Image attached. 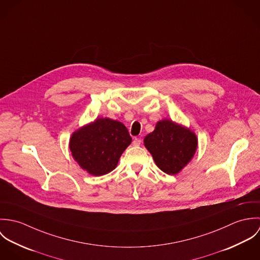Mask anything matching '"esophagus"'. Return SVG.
Returning <instances> with one entry per match:
<instances>
[{
    "instance_id": "obj_1",
    "label": "esophagus",
    "mask_w": 260,
    "mask_h": 260,
    "mask_svg": "<svg viewBox=\"0 0 260 260\" xmlns=\"http://www.w3.org/2000/svg\"><path fill=\"white\" fill-rule=\"evenodd\" d=\"M141 142H142V140H141L140 138H134L132 144H133L134 146H139V145L141 144Z\"/></svg>"
}]
</instances>
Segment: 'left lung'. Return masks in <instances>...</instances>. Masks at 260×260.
Returning a JSON list of instances; mask_svg holds the SVG:
<instances>
[{
  "instance_id": "obj_1",
  "label": "left lung",
  "mask_w": 260,
  "mask_h": 260,
  "mask_svg": "<svg viewBox=\"0 0 260 260\" xmlns=\"http://www.w3.org/2000/svg\"><path fill=\"white\" fill-rule=\"evenodd\" d=\"M145 147L163 172L177 174L193 157L197 138L193 132L171 120H162L144 138Z\"/></svg>"
}]
</instances>
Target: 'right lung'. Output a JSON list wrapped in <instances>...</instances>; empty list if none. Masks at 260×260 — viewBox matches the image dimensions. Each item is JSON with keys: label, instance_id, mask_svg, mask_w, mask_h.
I'll list each match as a JSON object with an SVG mask.
<instances>
[{"label": "right lung", "instance_id": "obj_1", "mask_svg": "<svg viewBox=\"0 0 260 260\" xmlns=\"http://www.w3.org/2000/svg\"><path fill=\"white\" fill-rule=\"evenodd\" d=\"M131 141L127 128L121 122L100 118L75 132L70 150L83 169L101 176L116 168L120 156Z\"/></svg>", "mask_w": 260, "mask_h": 260}]
</instances>
